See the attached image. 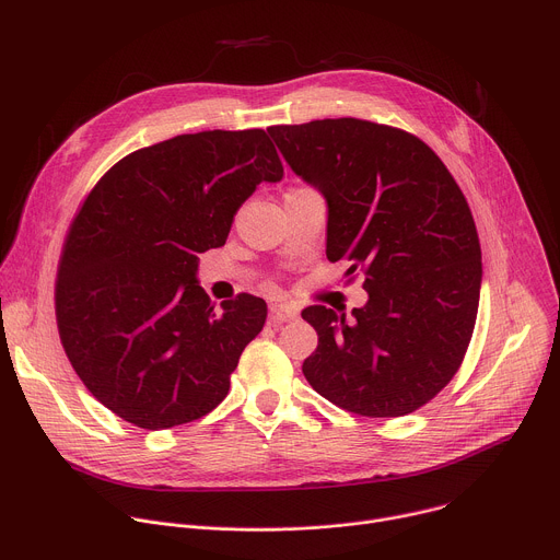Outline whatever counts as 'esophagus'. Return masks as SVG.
Wrapping results in <instances>:
<instances>
[{
  "label": "esophagus",
  "mask_w": 560,
  "mask_h": 560,
  "mask_svg": "<svg viewBox=\"0 0 560 560\" xmlns=\"http://www.w3.org/2000/svg\"><path fill=\"white\" fill-rule=\"evenodd\" d=\"M296 314H299L296 305H292V303H275V305H270L268 322L270 324H283V322H288V318H296Z\"/></svg>",
  "instance_id": "34e87169"
}]
</instances>
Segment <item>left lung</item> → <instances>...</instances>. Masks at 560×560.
<instances>
[{
	"label": "left lung",
	"mask_w": 560,
	"mask_h": 560,
	"mask_svg": "<svg viewBox=\"0 0 560 560\" xmlns=\"http://www.w3.org/2000/svg\"><path fill=\"white\" fill-rule=\"evenodd\" d=\"M268 132L328 203V259L365 275L368 301L350 318L326 305L301 312L318 335L307 383L372 419L419 410L460 368L481 296V244L460 188L398 128L343 117Z\"/></svg>",
	"instance_id": "left-lung-1"
}]
</instances>
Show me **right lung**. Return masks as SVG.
Wrapping results in <instances>:
<instances>
[{"mask_svg": "<svg viewBox=\"0 0 560 560\" xmlns=\"http://www.w3.org/2000/svg\"><path fill=\"white\" fill-rule=\"evenodd\" d=\"M283 179L259 128L177 135L130 152L72 221L55 305L63 350L91 394L128 423L166 430L212 412L266 301L214 310L199 255L225 244L261 182Z\"/></svg>", "mask_w": 560, "mask_h": 560, "instance_id": "obj_1", "label": "right lung"}]
</instances>
